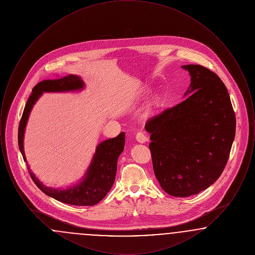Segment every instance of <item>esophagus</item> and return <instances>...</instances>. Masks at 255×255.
<instances>
[{"label": "esophagus", "instance_id": "34e87169", "mask_svg": "<svg viewBox=\"0 0 255 255\" xmlns=\"http://www.w3.org/2000/svg\"><path fill=\"white\" fill-rule=\"evenodd\" d=\"M135 139L140 143H144L148 140V137L144 132H137L135 134Z\"/></svg>", "mask_w": 255, "mask_h": 255}]
</instances>
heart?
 Segmentation results:
<instances>
[{
    "instance_id": "b5f03b06",
    "label": "heart",
    "mask_w": 255,
    "mask_h": 255,
    "mask_svg": "<svg viewBox=\"0 0 255 255\" xmlns=\"http://www.w3.org/2000/svg\"><path fill=\"white\" fill-rule=\"evenodd\" d=\"M158 99H155L154 101H153V103H152V105H151V108H155L157 105H158Z\"/></svg>"
}]
</instances>
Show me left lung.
Returning a JSON list of instances; mask_svg holds the SVG:
<instances>
[{
	"instance_id": "8db88e82",
	"label": "left lung",
	"mask_w": 255,
	"mask_h": 255,
	"mask_svg": "<svg viewBox=\"0 0 255 255\" xmlns=\"http://www.w3.org/2000/svg\"><path fill=\"white\" fill-rule=\"evenodd\" d=\"M191 82L175 107L148 120L153 168L174 197L198 194L218 180L230 157L236 119L227 87L201 65H185Z\"/></svg>"
}]
</instances>
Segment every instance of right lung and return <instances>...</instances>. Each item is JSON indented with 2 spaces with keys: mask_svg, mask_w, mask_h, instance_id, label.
I'll return each mask as SVG.
<instances>
[{
  "mask_svg": "<svg viewBox=\"0 0 255 255\" xmlns=\"http://www.w3.org/2000/svg\"><path fill=\"white\" fill-rule=\"evenodd\" d=\"M82 89H84L83 80L79 76L73 74L57 79L43 80L32 89V94L28 97L24 106L18 129V144L24 161H26L24 151V130L29 114L38 98L43 93L72 92L80 91ZM124 132L114 138L100 142L97 146L96 153L82 181L67 189L45 186L37 179L27 165L28 173L42 192L59 202L73 206H95L107 195L115 182L118 158L124 149Z\"/></svg>",
  "mask_w": 255,
  "mask_h": 255,
  "instance_id": "1",
  "label": "right lung"
}]
</instances>
